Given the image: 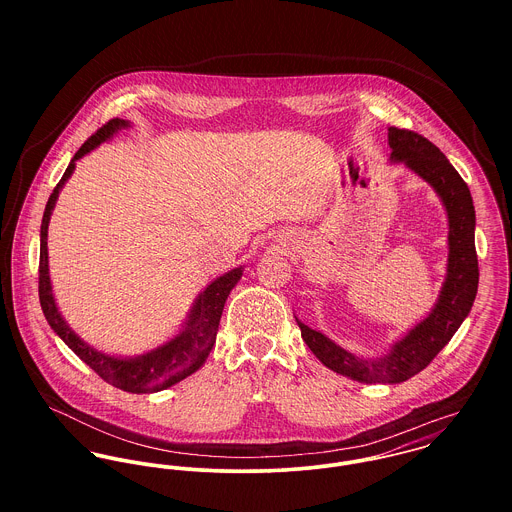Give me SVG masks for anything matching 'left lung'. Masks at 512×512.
I'll use <instances>...</instances> for the list:
<instances>
[{
    "instance_id": "8db88e82",
    "label": "left lung",
    "mask_w": 512,
    "mask_h": 512,
    "mask_svg": "<svg viewBox=\"0 0 512 512\" xmlns=\"http://www.w3.org/2000/svg\"><path fill=\"white\" fill-rule=\"evenodd\" d=\"M388 146L392 149L390 161L404 163L410 171L430 183L447 213V274L434 309L396 341L386 355L376 359L357 357L321 331L295 319L305 345L323 365L366 384H398L430 365L469 315L479 286L475 207L467 183L439 147L416 132L388 128Z\"/></svg>"
}]
</instances>
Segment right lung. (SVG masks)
Wrapping results in <instances>:
<instances>
[{
    "label": "right lung",
    "mask_w": 512,
    "mask_h": 512,
    "mask_svg": "<svg viewBox=\"0 0 512 512\" xmlns=\"http://www.w3.org/2000/svg\"><path fill=\"white\" fill-rule=\"evenodd\" d=\"M130 128L128 120L114 118L108 124H104L94 136H90L82 147L74 153L65 175L53 189L45 213H43V222H41V252H39V301L41 309L45 313V319L49 321L51 329L69 345L76 357H80L82 363L90 366L102 380L108 384L132 392V394H147V392H159L165 390L183 378L191 376L197 372L201 366L205 365L209 353L213 351V345L217 341V331H219L220 315L226 303L228 293L238 284L242 278V266L222 274L217 280H213L199 297L195 299L183 327L179 333L169 339L167 343L147 351L144 355L138 357H114L96 351L94 347L86 345L73 329L67 325L63 319L55 295H53V286L49 278V252H47V230H49V220L53 215L55 203L59 199V193L63 185L69 181L73 175L76 161L90 153L94 147L108 142L114 134L120 130Z\"/></svg>",
    "instance_id": "1"
}]
</instances>
